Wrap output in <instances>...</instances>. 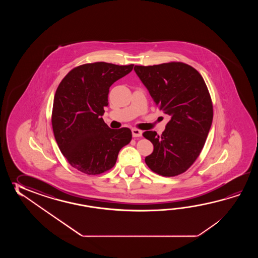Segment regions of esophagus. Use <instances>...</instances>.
<instances>
[{
	"label": "esophagus",
	"mask_w": 258,
	"mask_h": 258,
	"mask_svg": "<svg viewBox=\"0 0 258 258\" xmlns=\"http://www.w3.org/2000/svg\"><path fill=\"white\" fill-rule=\"evenodd\" d=\"M132 134H133V137H142V131L138 130L137 128H133L132 129Z\"/></svg>",
	"instance_id": "obj_1"
}]
</instances>
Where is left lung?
I'll return each instance as SVG.
<instances>
[{"instance_id":"left-lung-1","label":"left lung","mask_w":258,"mask_h":258,"mask_svg":"<svg viewBox=\"0 0 258 258\" xmlns=\"http://www.w3.org/2000/svg\"><path fill=\"white\" fill-rule=\"evenodd\" d=\"M135 71L159 110L170 116L161 136L155 131L143 133L154 146L146 164L159 175L181 174L201 153L212 124L213 105L208 87L194 67L181 61L136 66Z\"/></svg>"}]
</instances>
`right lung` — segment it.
I'll return each mask as SVG.
<instances>
[{"label":"right lung","instance_id":"obj_1","mask_svg":"<svg viewBox=\"0 0 258 258\" xmlns=\"http://www.w3.org/2000/svg\"><path fill=\"white\" fill-rule=\"evenodd\" d=\"M133 67L85 63L72 69L57 88L51 113L55 140L69 164L83 173L97 175L110 170L121 148L132 140L129 128L110 129L101 116L110 86Z\"/></svg>","mask_w":258,"mask_h":258}]
</instances>
